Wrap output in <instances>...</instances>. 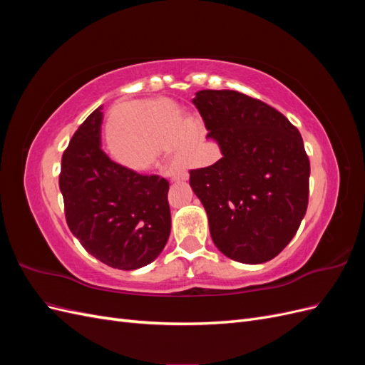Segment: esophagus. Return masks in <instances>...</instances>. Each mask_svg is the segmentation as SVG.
Returning a JSON list of instances; mask_svg holds the SVG:
<instances>
[{"instance_id": "1", "label": "esophagus", "mask_w": 365, "mask_h": 365, "mask_svg": "<svg viewBox=\"0 0 365 365\" xmlns=\"http://www.w3.org/2000/svg\"><path fill=\"white\" fill-rule=\"evenodd\" d=\"M170 178L172 181H187L189 180V173H187L185 170H178V172H172L170 173Z\"/></svg>"}]
</instances>
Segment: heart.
<instances>
[{
    "label": "heart",
    "instance_id": "1",
    "mask_svg": "<svg viewBox=\"0 0 365 365\" xmlns=\"http://www.w3.org/2000/svg\"><path fill=\"white\" fill-rule=\"evenodd\" d=\"M195 132L185 113L175 103L152 101L134 108V117L115 114L109 121V150L126 169L148 172L165 150L173 149L176 160L195 153Z\"/></svg>",
    "mask_w": 365,
    "mask_h": 365
}]
</instances>
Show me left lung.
I'll return each instance as SVG.
<instances>
[{
    "label": "left lung",
    "instance_id": "left-lung-1",
    "mask_svg": "<svg viewBox=\"0 0 365 365\" xmlns=\"http://www.w3.org/2000/svg\"><path fill=\"white\" fill-rule=\"evenodd\" d=\"M192 102L222 153L190 170L215 245L240 263L268 262L306 215L311 165L300 132L277 109L237 91L202 90Z\"/></svg>",
    "mask_w": 365,
    "mask_h": 365
}]
</instances>
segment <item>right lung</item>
Masks as SVG:
<instances>
[{"instance_id": "add662e5", "label": "right lung", "mask_w": 365, "mask_h": 365, "mask_svg": "<svg viewBox=\"0 0 365 365\" xmlns=\"http://www.w3.org/2000/svg\"><path fill=\"white\" fill-rule=\"evenodd\" d=\"M102 106L76 130L62 155L59 189L71 233L97 260L123 271L146 267L170 235L169 182L108 158Z\"/></svg>"}]
</instances>
